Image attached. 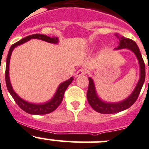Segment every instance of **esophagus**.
<instances>
[{
  "instance_id": "1",
  "label": "esophagus",
  "mask_w": 149,
  "mask_h": 149,
  "mask_svg": "<svg viewBox=\"0 0 149 149\" xmlns=\"http://www.w3.org/2000/svg\"><path fill=\"white\" fill-rule=\"evenodd\" d=\"M86 70H85V69L83 68H81L79 69L78 71L77 72V73L75 74V77H80V76H82V75H85L86 74Z\"/></svg>"
}]
</instances>
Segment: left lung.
I'll return each instance as SVG.
<instances>
[{"label":"left lung","mask_w":149,"mask_h":149,"mask_svg":"<svg viewBox=\"0 0 149 149\" xmlns=\"http://www.w3.org/2000/svg\"><path fill=\"white\" fill-rule=\"evenodd\" d=\"M115 36L117 37L120 42L119 46L117 49L128 48V49L133 51L138 58L139 63L140 64V79H139V81L138 84L136 86L133 92L127 99L123 101V102H119V103H105V102L101 101L98 98V96L95 93L93 80H92V78H88L89 83H88V91H87V99H88V103L95 111L98 112V113H104V114L118 113V112L123 111L129 108V107H130L138 98L141 89L142 88V86L144 84L145 79H146V66H145L144 61L142 59L139 48L137 46L136 42L132 41V39L120 36L117 33L115 34Z\"/></svg>","instance_id":"8db88e82"}]
</instances>
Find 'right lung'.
<instances>
[{
  "label": "right lung",
  "mask_w": 149,
  "mask_h": 149,
  "mask_svg": "<svg viewBox=\"0 0 149 149\" xmlns=\"http://www.w3.org/2000/svg\"><path fill=\"white\" fill-rule=\"evenodd\" d=\"M31 38H38V39L43 40L45 42H50V43H57L58 42V38L55 37H49V36H45L42 34H34L29 36L26 38H23L13 44V45L11 46L10 48V51L8 52L7 57V61H6V71H5V80H6V85H7V88L8 89L9 92L13 97L16 103L18 104V106L20 107L21 109L26 111V113H30V114H36V115H42V114H47V113H51L52 111L56 110L57 107L61 104V102L63 98V95L70 84L72 81L73 80V77H71L70 79L65 81L63 83H61L60 86L58 87L56 92L55 95L54 96V98L45 104H31L29 102H26L22 98H19L17 95V93L13 91L12 86L10 82V78H9V63H10V59L11 54L12 51L14 49L15 47L17 45H19L21 44L25 43L26 42H28L29 40Z\"/></svg>",
  "instance_id": "1"
}]
</instances>
